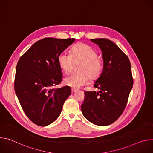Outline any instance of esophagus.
I'll list each match as a JSON object with an SVG mask.
<instances>
[{"instance_id":"esophagus-1","label":"esophagus","mask_w":153,"mask_h":153,"mask_svg":"<svg viewBox=\"0 0 153 153\" xmlns=\"http://www.w3.org/2000/svg\"><path fill=\"white\" fill-rule=\"evenodd\" d=\"M77 91H78V90H77V89H76V88H71V91H72V93H76V92Z\"/></svg>"}]
</instances>
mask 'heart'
Instances as JSON below:
<instances>
[{
    "instance_id": "obj_1",
    "label": "heart",
    "mask_w": 153,
    "mask_h": 153,
    "mask_svg": "<svg viewBox=\"0 0 153 153\" xmlns=\"http://www.w3.org/2000/svg\"><path fill=\"white\" fill-rule=\"evenodd\" d=\"M57 62L60 69L65 73L70 72L74 63H81L78 69L80 74H71L65 77L63 83L73 88H79L89 83V79L96 80L100 76L103 60L98 57L97 51L92 47L79 43L71 48L70 54L61 53Z\"/></svg>"
}]
</instances>
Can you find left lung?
I'll list each match as a JSON object with an SVG mask.
<instances>
[{"label": "left lung", "instance_id": "obj_1", "mask_svg": "<svg viewBox=\"0 0 153 153\" xmlns=\"http://www.w3.org/2000/svg\"><path fill=\"white\" fill-rule=\"evenodd\" d=\"M91 40L102 51L103 69L94 85L99 91H85L81 110L92 123L106 126L114 122L125 110L133 85L131 68L128 56L111 40Z\"/></svg>", "mask_w": 153, "mask_h": 153}]
</instances>
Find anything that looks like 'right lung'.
Segmentation results:
<instances>
[{"instance_id": "right-lung-1", "label": "right lung", "mask_w": 153, "mask_h": 153, "mask_svg": "<svg viewBox=\"0 0 153 153\" xmlns=\"http://www.w3.org/2000/svg\"><path fill=\"white\" fill-rule=\"evenodd\" d=\"M74 40V38L42 39L17 62L14 90L26 116L36 125L45 126L54 122L71 93L68 86L57 89L53 86L62 80L57 57Z\"/></svg>"}]
</instances>
